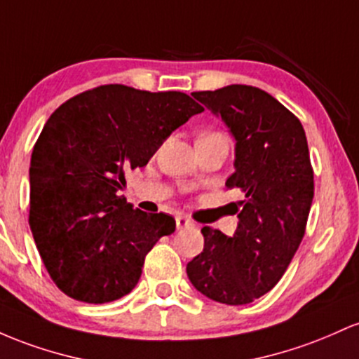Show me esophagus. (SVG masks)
I'll return each instance as SVG.
<instances>
[{
    "label": "esophagus",
    "mask_w": 359,
    "mask_h": 359,
    "mask_svg": "<svg viewBox=\"0 0 359 359\" xmlns=\"http://www.w3.org/2000/svg\"><path fill=\"white\" fill-rule=\"evenodd\" d=\"M176 227H178V231H181V229L193 227V222L190 219H187L184 215H178V217H176Z\"/></svg>",
    "instance_id": "1"
}]
</instances>
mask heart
Wrapping results in <instances>:
<instances>
[{
  "label": "heart",
  "mask_w": 359,
  "mask_h": 359,
  "mask_svg": "<svg viewBox=\"0 0 359 359\" xmlns=\"http://www.w3.org/2000/svg\"><path fill=\"white\" fill-rule=\"evenodd\" d=\"M210 135H220V134H203V135H200V137H210Z\"/></svg>",
  "instance_id": "obj_1"
}]
</instances>
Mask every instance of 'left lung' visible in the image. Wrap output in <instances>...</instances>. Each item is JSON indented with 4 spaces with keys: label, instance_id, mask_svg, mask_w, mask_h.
<instances>
[{
    "label": "left lung",
    "instance_id": "1",
    "mask_svg": "<svg viewBox=\"0 0 359 359\" xmlns=\"http://www.w3.org/2000/svg\"><path fill=\"white\" fill-rule=\"evenodd\" d=\"M236 140L239 224L232 237L203 227V251L187 264L191 285L210 300L244 305L268 293L287 271L305 233L313 171L300 120L266 91L231 84L193 93Z\"/></svg>",
    "mask_w": 359,
    "mask_h": 359
}]
</instances>
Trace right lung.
I'll use <instances>...</instances> for the list:
<instances>
[{
    "label": "right lung",
    "mask_w": 359,
    "mask_h": 359,
    "mask_svg": "<svg viewBox=\"0 0 359 359\" xmlns=\"http://www.w3.org/2000/svg\"><path fill=\"white\" fill-rule=\"evenodd\" d=\"M203 107L181 91L93 88L62 103L34 146L30 224L60 292L86 304L130 293L146 255L175 232L166 213H146L118 191L176 128Z\"/></svg>",
    "instance_id": "add662e5"
}]
</instances>
